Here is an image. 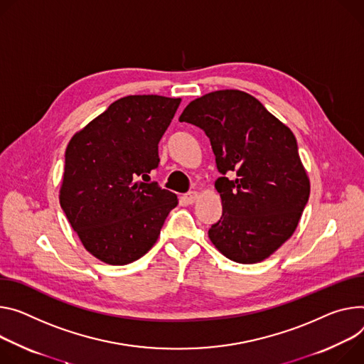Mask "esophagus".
<instances>
[{"instance_id": "obj_1", "label": "esophagus", "mask_w": 364, "mask_h": 364, "mask_svg": "<svg viewBox=\"0 0 364 364\" xmlns=\"http://www.w3.org/2000/svg\"><path fill=\"white\" fill-rule=\"evenodd\" d=\"M197 197H199V193H197V191H190V193H187V194L183 196V200H184L187 205H193V203L197 200Z\"/></svg>"}]
</instances>
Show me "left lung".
<instances>
[{
	"label": "left lung",
	"instance_id": "1",
	"mask_svg": "<svg viewBox=\"0 0 364 364\" xmlns=\"http://www.w3.org/2000/svg\"><path fill=\"white\" fill-rule=\"evenodd\" d=\"M180 122L205 130L222 174L215 187L223 213L209 229L212 244L235 262L269 258L293 235L311 193L293 132L240 90L196 98Z\"/></svg>",
	"mask_w": 364,
	"mask_h": 364
}]
</instances>
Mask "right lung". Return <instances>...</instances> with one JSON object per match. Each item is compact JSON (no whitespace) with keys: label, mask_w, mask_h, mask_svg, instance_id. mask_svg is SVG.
Here are the masks:
<instances>
[{"label":"right lung","mask_w":364,"mask_h":364,"mask_svg":"<svg viewBox=\"0 0 364 364\" xmlns=\"http://www.w3.org/2000/svg\"><path fill=\"white\" fill-rule=\"evenodd\" d=\"M181 98L127 95L91 120L65 151L59 203L85 250L123 266L145 255L178 199L156 183L158 144Z\"/></svg>","instance_id":"right-lung-1"}]
</instances>
